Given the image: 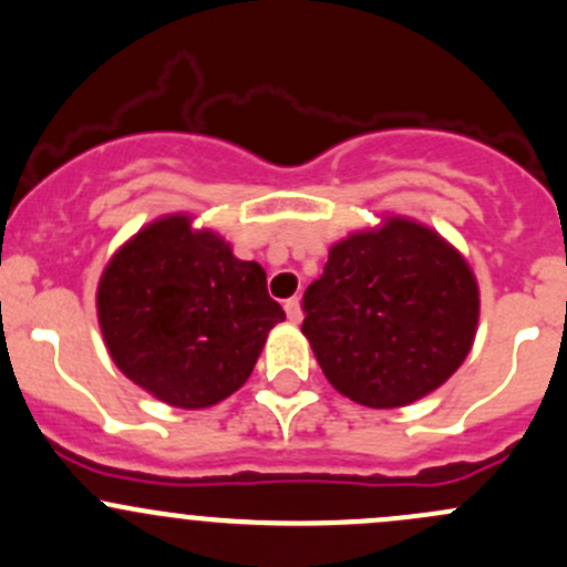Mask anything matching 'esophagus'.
Listing matches in <instances>:
<instances>
[{
  "label": "esophagus",
  "instance_id": "esophagus-1",
  "mask_svg": "<svg viewBox=\"0 0 567 567\" xmlns=\"http://www.w3.org/2000/svg\"><path fill=\"white\" fill-rule=\"evenodd\" d=\"M286 317H289V322H300L302 319V308H300V297H291V300H286Z\"/></svg>",
  "mask_w": 567,
  "mask_h": 567
}]
</instances>
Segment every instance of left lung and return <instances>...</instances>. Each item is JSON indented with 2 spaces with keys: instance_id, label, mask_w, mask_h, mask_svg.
<instances>
[{
  "instance_id": "obj_1",
  "label": "left lung",
  "mask_w": 567,
  "mask_h": 567,
  "mask_svg": "<svg viewBox=\"0 0 567 567\" xmlns=\"http://www.w3.org/2000/svg\"><path fill=\"white\" fill-rule=\"evenodd\" d=\"M327 382L371 410L423 399L470 354L481 295L464 256L429 226L388 218L336 243L302 297Z\"/></svg>"
}]
</instances>
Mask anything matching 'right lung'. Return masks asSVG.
I'll use <instances>...</instances> for the list:
<instances>
[{"instance_id": "right-lung-1", "label": "right lung", "mask_w": 567, "mask_h": 567, "mask_svg": "<svg viewBox=\"0 0 567 567\" xmlns=\"http://www.w3.org/2000/svg\"><path fill=\"white\" fill-rule=\"evenodd\" d=\"M284 319L261 265L237 259L215 231L190 229L188 215L144 226L97 286V322L116 369L179 410L240 390Z\"/></svg>"}]
</instances>
